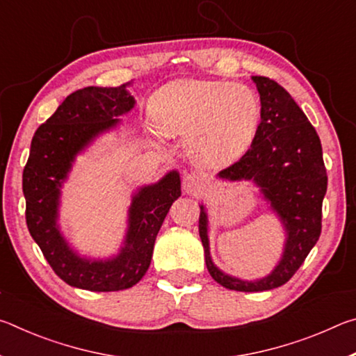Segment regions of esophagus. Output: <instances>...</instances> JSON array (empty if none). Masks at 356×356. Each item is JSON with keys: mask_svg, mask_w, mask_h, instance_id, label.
I'll return each mask as SVG.
<instances>
[{"mask_svg": "<svg viewBox=\"0 0 356 356\" xmlns=\"http://www.w3.org/2000/svg\"><path fill=\"white\" fill-rule=\"evenodd\" d=\"M184 191L186 195H200L204 188V180L197 174H185L184 176Z\"/></svg>", "mask_w": 356, "mask_h": 356, "instance_id": "34e87169", "label": "esophagus"}]
</instances>
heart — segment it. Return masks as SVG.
I'll return each mask as SVG.
<instances>
[{"label":"heart","instance_id":"1","mask_svg":"<svg viewBox=\"0 0 356 356\" xmlns=\"http://www.w3.org/2000/svg\"><path fill=\"white\" fill-rule=\"evenodd\" d=\"M154 135L186 136L190 152L207 165H227L254 143L262 104L245 84L225 80H177L154 94Z\"/></svg>","mask_w":356,"mask_h":356}]
</instances>
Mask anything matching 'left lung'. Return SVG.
<instances>
[{"label": "left lung", "instance_id": "left-lung-1", "mask_svg": "<svg viewBox=\"0 0 356 356\" xmlns=\"http://www.w3.org/2000/svg\"><path fill=\"white\" fill-rule=\"evenodd\" d=\"M251 80L261 95V127L242 159L216 177L256 184L262 200L284 227L286 242L276 267L264 278L248 281L227 275L210 256L209 215L201 204L200 237L209 273L222 287L238 292L272 291L292 278L321 237L328 180L317 131L291 94L267 76H251Z\"/></svg>", "mask_w": 356, "mask_h": 356}]
</instances>
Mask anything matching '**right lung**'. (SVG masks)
Here are the masks:
<instances>
[{
  "label": "right lung",
  "mask_w": 356,
  "mask_h": 356,
  "mask_svg": "<svg viewBox=\"0 0 356 356\" xmlns=\"http://www.w3.org/2000/svg\"><path fill=\"white\" fill-rule=\"evenodd\" d=\"M129 84L88 86L67 95L35 130L23 170L29 234L59 278L72 287L92 292L124 291L146 275L156 234L182 193L177 171H170L152 185L140 186L131 196L124 242L110 257L81 256L59 229L61 190L75 159L100 135L116 129L122 122L120 116L134 110L136 102L127 91Z\"/></svg>",
  "instance_id": "obj_1"
}]
</instances>
